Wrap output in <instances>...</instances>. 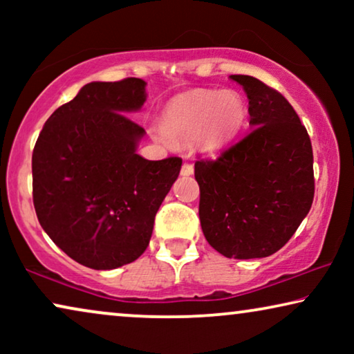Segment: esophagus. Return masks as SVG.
Returning a JSON list of instances; mask_svg holds the SVG:
<instances>
[{
  "label": "esophagus",
  "instance_id": "34e87169",
  "mask_svg": "<svg viewBox=\"0 0 354 354\" xmlns=\"http://www.w3.org/2000/svg\"><path fill=\"white\" fill-rule=\"evenodd\" d=\"M193 171H195V169H193L192 164L185 162V164H183V166H182V169H180V174H182L183 177H190L192 174H193Z\"/></svg>",
  "mask_w": 354,
  "mask_h": 354
}]
</instances>
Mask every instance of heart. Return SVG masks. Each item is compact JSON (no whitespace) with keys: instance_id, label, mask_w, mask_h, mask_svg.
Segmentation results:
<instances>
[{"instance_id":"heart-1","label":"heart","mask_w":354,"mask_h":354,"mask_svg":"<svg viewBox=\"0 0 354 354\" xmlns=\"http://www.w3.org/2000/svg\"><path fill=\"white\" fill-rule=\"evenodd\" d=\"M245 118V101L235 91H192L177 96L166 106L162 127L153 129V133L166 145L200 135L203 147L217 149L240 132Z\"/></svg>"}]
</instances>
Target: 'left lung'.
Returning <instances> with one entry per match:
<instances>
[{
  "instance_id": "1",
  "label": "left lung",
  "mask_w": 354,
  "mask_h": 354,
  "mask_svg": "<svg viewBox=\"0 0 354 354\" xmlns=\"http://www.w3.org/2000/svg\"><path fill=\"white\" fill-rule=\"evenodd\" d=\"M248 98L251 132L217 159L195 162L200 222L225 258L279 251L311 209L313 147L292 104L251 75H230Z\"/></svg>"
}]
</instances>
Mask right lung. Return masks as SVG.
Here are the masks:
<instances>
[{
    "instance_id": "add662e5",
    "label": "right lung",
    "mask_w": 354,
    "mask_h": 354,
    "mask_svg": "<svg viewBox=\"0 0 354 354\" xmlns=\"http://www.w3.org/2000/svg\"><path fill=\"white\" fill-rule=\"evenodd\" d=\"M147 82H91L43 125L32 154L33 206L43 230L82 266L109 270L143 254L180 158L137 153L145 129L127 114Z\"/></svg>"
}]
</instances>
